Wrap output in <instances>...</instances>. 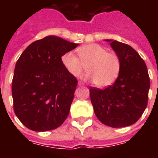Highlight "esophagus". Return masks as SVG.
I'll return each mask as SVG.
<instances>
[{
	"instance_id": "34e87169",
	"label": "esophagus",
	"mask_w": 158,
	"mask_h": 158,
	"mask_svg": "<svg viewBox=\"0 0 158 158\" xmlns=\"http://www.w3.org/2000/svg\"><path fill=\"white\" fill-rule=\"evenodd\" d=\"M78 85H79V87H81V86H84V84H82L81 82H79V83H78Z\"/></svg>"
}]
</instances>
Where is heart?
Listing matches in <instances>:
<instances>
[{
    "mask_svg": "<svg viewBox=\"0 0 158 158\" xmlns=\"http://www.w3.org/2000/svg\"><path fill=\"white\" fill-rule=\"evenodd\" d=\"M78 54L70 51L61 56L62 64L72 76H78L85 69V65L89 72L81 78L94 81L98 87L110 86L119 76V57L115 53L108 52L101 45L90 43L82 46L78 49Z\"/></svg>",
    "mask_w": 158,
    "mask_h": 158,
    "instance_id": "obj_1",
    "label": "heart"
}]
</instances>
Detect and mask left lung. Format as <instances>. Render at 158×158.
Returning a JSON list of instances; mask_svg holds the SVG:
<instances>
[{"mask_svg":"<svg viewBox=\"0 0 158 158\" xmlns=\"http://www.w3.org/2000/svg\"><path fill=\"white\" fill-rule=\"evenodd\" d=\"M110 42L120 61L119 76L105 89L90 88L95 115L102 124L113 128L130 126L147 107L150 79L147 65L139 53L125 43Z\"/></svg>","mask_w":158,"mask_h":158,"instance_id":"left-lung-1","label":"left lung"}]
</instances>
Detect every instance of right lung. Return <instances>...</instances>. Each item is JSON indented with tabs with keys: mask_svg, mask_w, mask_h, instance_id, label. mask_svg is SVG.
<instances>
[{
	"mask_svg": "<svg viewBox=\"0 0 158 158\" xmlns=\"http://www.w3.org/2000/svg\"><path fill=\"white\" fill-rule=\"evenodd\" d=\"M79 44L56 36L31 43L16 62L12 80L14 110L33 131L55 130L69 115L78 84L61 56Z\"/></svg>",
	"mask_w": 158,
	"mask_h": 158,
	"instance_id": "right-lung-1",
	"label": "right lung"
}]
</instances>
